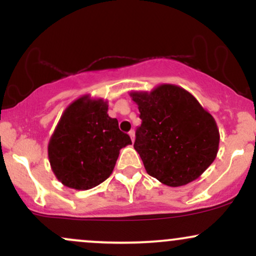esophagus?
<instances>
[{"mask_svg": "<svg viewBox=\"0 0 256 256\" xmlns=\"http://www.w3.org/2000/svg\"><path fill=\"white\" fill-rule=\"evenodd\" d=\"M128 134H130V137H131V140H132V142H134V130H131L130 132H128Z\"/></svg>", "mask_w": 256, "mask_h": 256, "instance_id": "1", "label": "esophagus"}]
</instances>
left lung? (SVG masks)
Returning <instances> with one entry per match:
<instances>
[{
    "mask_svg": "<svg viewBox=\"0 0 256 256\" xmlns=\"http://www.w3.org/2000/svg\"><path fill=\"white\" fill-rule=\"evenodd\" d=\"M130 96L142 119L134 146L146 173L168 186L198 178L218 152L220 136L213 116L177 85L162 84Z\"/></svg>",
    "mask_w": 256,
    "mask_h": 256,
    "instance_id": "obj_1",
    "label": "left lung"
}]
</instances>
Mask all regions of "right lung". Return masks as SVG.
I'll return each instance as SVG.
<instances>
[{
	"mask_svg": "<svg viewBox=\"0 0 256 256\" xmlns=\"http://www.w3.org/2000/svg\"><path fill=\"white\" fill-rule=\"evenodd\" d=\"M107 110V102L86 95L72 102L61 116L49 140L48 156L64 186L88 190L101 184L113 172L120 149L132 143Z\"/></svg>",
	"mask_w": 256,
	"mask_h": 256,
	"instance_id": "1",
	"label": "right lung"
}]
</instances>
